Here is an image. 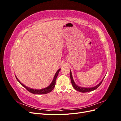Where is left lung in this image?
<instances>
[{"mask_svg":"<svg viewBox=\"0 0 121 121\" xmlns=\"http://www.w3.org/2000/svg\"><path fill=\"white\" fill-rule=\"evenodd\" d=\"M70 78H71V82H72V84L73 86V87L74 88V89L75 90H76L77 91H78L79 92H90V91H93L94 90H95L96 89H97V88L100 85V84H101L102 81H103L104 79H102V81L99 83L98 85H97L96 86H94L93 87H91V88H85V87H80L79 86H78L77 85H76L75 84L74 80L73 79L72 77V72L70 71Z\"/></svg>","mask_w":121,"mask_h":121,"instance_id":"8db88e82","label":"left lung"}]
</instances>
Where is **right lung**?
Returning a JSON list of instances; mask_svg holds the SVG:
<instances>
[{"instance_id": "obj_1", "label": "right lung", "mask_w": 121, "mask_h": 121, "mask_svg": "<svg viewBox=\"0 0 121 121\" xmlns=\"http://www.w3.org/2000/svg\"><path fill=\"white\" fill-rule=\"evenodd\" d=\"M60 70V69H58L57 71L56 72L52 83H51L48 87L45 88L41 89H34L30 88H29V87H28L26 86H25V85H24V84L22 83L19 81V79L17 78V76H16V77L17 80L18 81V82H19L21 84V85H22L24 87H25V88L28 91H29L30 92H31L33 94H47L48 93H49L50 92H51V91H52L53 89V88H54V86H55V85H56V78H57V77L58 76V73H59Z\"/></svg>"}]
</instances>
